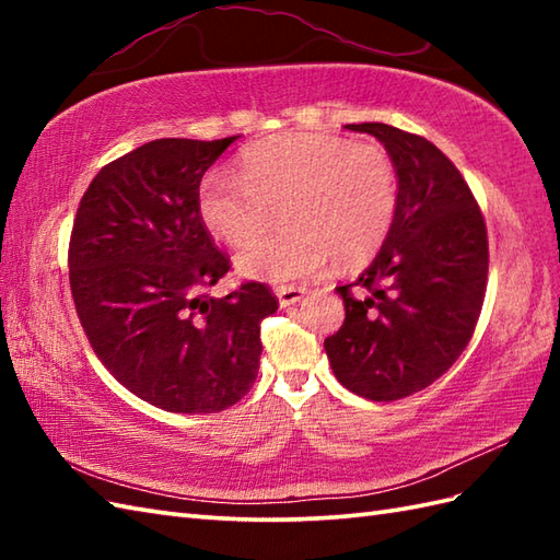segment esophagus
<instances>
[{"label": "esophagus", "mask_w": 560, "mask_h": 560, "mask_svg": "<svg viewBox=\"0 0 560 560\" xmlns=\"http://www.w3.org/2000/svg\"><path fill=\"white\" fill-rule=\"evenodd\" d=\"M305 295L303 287H277V299L281 307H289L293 303H299Z\"/></svg>", "instance_id": "obj_1"}]
</instances>
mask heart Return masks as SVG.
Wrapping results in <instances>:
<instances>
[{
    "label": "heart",
    "mask_w": 560,
    "mask_h": 560,
    "mask_svg": "<svg viewBox=\"0 0 560 560\" xmlns=\"http://www.w3.org/2000/svg\"><path fill=\"white\" fill-rule=\"evenodd\" d=\"M287 232L256 238L271 208ZM399 175L387 149L323 132H283L245 149L241 177L205 175L197 211L217 241L241 247L237 269L269 283L303 281L331 259L361 267L395 225Z\"/></svg>",
    "instance_id": "b5f03b06"
}]
</instances>
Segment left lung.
Returning a JSON list of instances; mask_svg holds the SVG:
<instances>
[{
	"instance_id": "8db88e82",
	"label": "left lung",
	"mask_w": 560,
	"mask_h": 560,
	"mask_svg": "<svg viewBox=\"0 0 560 560\" xmlns=\"http://www.w3.org/2000/svg\"><path fill=\"white\" fill-rule=\"evenodd\" d=\"M347 127L385 144L399 209L371 267L337 289L347 317L325 351L343 387L395 401L435 383L467 349L489 279V235L467 180L425 137L383 122Z\"/></svg>"
}]
</instances>
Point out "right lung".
<instances>
[{
    "label": "right lung",
    "instance_id": "add662e5",
    "mask_svg": "<svg viewBox=\"0 0 560 560\" xmlns=\"http://www.w3.org/2000/svg\"><path fill=\"white\" fill-rule=\"evenodd\" d=\"M237 137L156 139L103 165L69 237V287L93 351L139 399L177 413L233 407L259 368L261 319L279 301L231 269L197 211L201 177Z\"/></svg>",
    "mask_w": 560,
    "mask_h": 560
}]
</instances>
